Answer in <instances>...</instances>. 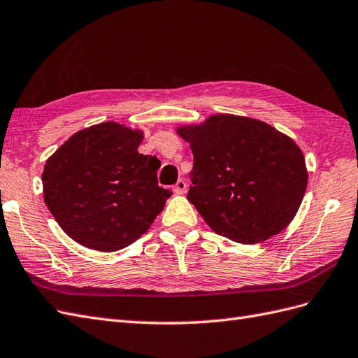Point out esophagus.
Returning a JSON list of instances; mask_svg holds the SVG:
<instances>
[{"instance_id": "obj_1", "label": "esophagus", "mask_w": 358, "mask_h": 358, "mask_svg": "<svg viewBox=\"0 0 358 358\" xmlns=\"http://www.w3.org/2000/svg\"><path fill=\"white\" fill-rule=\"evenodd\" d=\"M172 190L176 192V194H186V190H187V182H186L185 180H178V181L176 182V186L172 187Z\"/></svg>"}]
</instances>
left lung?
<instances>
[{
  "mask_svg": "<svg viewBox=\"0 0 358 358\" xmlns=\"http://www.w3.org/2000/svg\"><path fill=\"white\" fill-rule=\"evenodd\" d=\"M194 169L187 199L217 234L259 243L295 217L307 189L306 160L286 134L257 119L213 115L178 128Z\"/></svg>",
  "mask_w": 358,
  "mask_h": 358,
  "instance_id": "8db88e82",
  "label": "left lung"
}]
</instances>
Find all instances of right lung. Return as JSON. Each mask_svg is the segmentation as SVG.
<instances>
[{
    "label": "right lung",
    "mask_w": 358,
    "mask_h": 358,
    "mask_svg": "<svg viewBox=\"0 0 358 358\" xmlns=\"http://www.w3.org/2000/svg\"><path fill=\"white\" fill-rule=\"evenodd\" d=\"M142 131L116 122L85 128L45 163L43 198L71 239L112 252L154 222L172 192L159 186L160 162L139 154Z\"/></svg>",
    "instance_id": "right-lung-1"
}]
</instances>
